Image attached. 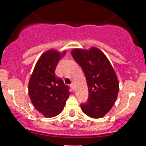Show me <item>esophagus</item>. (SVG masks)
Here are the masks:
<instances>
[{
  "instance_id": "1",
  "label": "esophagus",
  "mask_w": 146,
  "mask_h": 146,
  "mask_svg": "<svg viewBox=\"0 0 146 146\" xmlns=\"http://www.w3.org/2000/svg\"><path fill=\"white\" fill-rule=\"evenodd\" d=\"M70 87H71V89H73V91H75L76 90V86H75V84L74 83H72V84L70 85Z\"/></svg>"
}]
</instances>
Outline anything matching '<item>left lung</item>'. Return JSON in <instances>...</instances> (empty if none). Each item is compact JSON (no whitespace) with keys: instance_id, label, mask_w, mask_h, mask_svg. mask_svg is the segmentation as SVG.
Wrapping results in <instances>:
<instances>
[{"instance_id":"left-lung-1","label":"left lung","mask_w":146,"mask_h":146,"mask_svg":"<svg viewBox=\"0 0 146 146\" xmlns=\"http://www.w3.org/2000/svg\"><path fill=\"white\" fill-rule=\"evenodd\" d=\"M71 54L84 72L89 98L81 104L82 111L92 118L103 117L112 108L117 98L119 82L111 62L96 47L74 48Z\"/></svg>"}]
</instances>
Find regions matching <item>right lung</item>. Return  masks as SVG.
I'll list each match as a JSON object with an SVG mask.
<instances>
[{"label": "right lung", "instance_id": "add662e5", "mask_svg": "<svg viewBox=\"0 0 146 146\" xmlns=\"http://www.w3.org/2000/svg\"><path fill=\"white\" fill-rule=\"evenodd\" d=\"M66 52L51 48L43 53L29 81L31 102L35 108L47 118L54 117L61 113L70 95L68 86L54 73L60 59Z\"/></svg>", "mask_w": 146, "mask_h": 146}]
</instances>
